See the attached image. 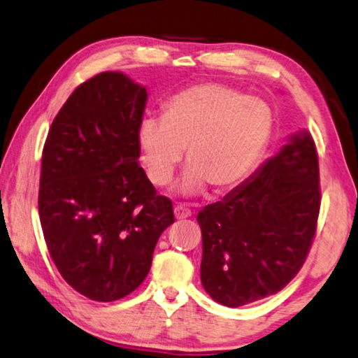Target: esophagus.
<instances>
[{"label": "esophagus", "mask_w": 358, "mask_h": 358, "mask_svg": "<svg viewBox=\"0 0 358 358\" xmlns=\"http://www.w3.org/2000/svg\"><path fill=\"white\" fill-rule=\"evenodd\" d=\"M173 213H175V218H177V220H183V218L191 217V210L188 207L181 206V203H180V206H175Z\"/></svg>", "instance_id": "34e87169"}]
</instances>
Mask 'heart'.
<instances>
[{"mask_svg":"<svg viewBox=\"0 0 358 358\" xmlns=\"http://www.w3.org/2000/svg\"><path fill=\"white\" fill-rule=\"evenodd\" d=\"M272 116L263 101L217 83L194 84L164 106L162 117L138 124L137 145L150 180L166 186L183 159L178 189L202 194L208 185L228 191L245 181L269 143Z\"/></svg>","mask_w":358,"mask_h":358,"instance_id":"1","label":"heart"}]
</instances>
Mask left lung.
<instances>
[{
	"instance_id": "8db88e82",
	"label": "left lung",
	"mask_w": 358,
	"mask_h": 358,
	"mask_svg": "<svg viewBox=\"0 0 358 358\" xmlns=\"http://www.w3.org/2000/svg\"><path fill=\"white\" fill-rule=\"evenodd\" d=\"M319 210V157L303 130L253 177L197 215L206 292L228 308L280 292L308 258Z\"/></svg>"
}]
</instances>
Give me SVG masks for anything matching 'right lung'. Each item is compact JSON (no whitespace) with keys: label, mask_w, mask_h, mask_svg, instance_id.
<instances>
[{"label":"right lung","mask_w":358,"mask_h":358,"mask_svg":"<svg viewBox=\"0 0 358 358\" xmlns=\"http://www.w3.org/2000/svg\"><path fill=\"white\" fill-rule=\"evenodd\" d=\"M146 99V89L122 73H100L68 97L44 143V241L68 285L94 301L132 293L175 221L172 201L156 194L138 164Z\"/></svg>","instance_id":"right-lung-1"}]
</instances>
